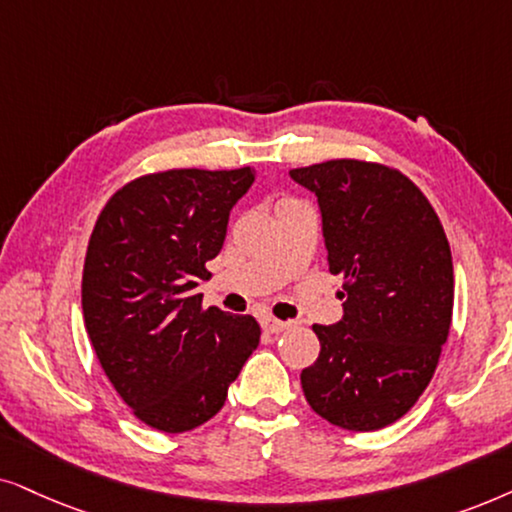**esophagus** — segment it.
Segmentation results:
<instances>
[{
  "instance_id": "34e87169",
  "label": "esophagus",
  "mask_w": 512,
  "mask_h": 512,
  "mask_svg": "<svg viewBox=\"0 0 512 512\" xmlns=\"http://www.w3.org/2000/svg\"><path fill=\"white\" fill-rule=\"evenodd\" d=\"M288 325L290 323H285V320H278V318H271V316L262 318L264 332H269V335H281L283 330H288Z\"/></svg>"
}]
</instances>
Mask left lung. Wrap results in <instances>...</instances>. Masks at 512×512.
Masks as SVG:
<instances>
[{
  "label": "left lung",
  "instance_id": "left-lung-1",
  "mask_svg": "<svg viewBox=\"0 0 512 512\" xmlns=\"http://www.w3.org/2000/svg\"><path fill=\"white\" fill-rule=\"evenodd\" d=\"M316 194L327 264L344 276V316L313 325L306 403L346 431H377L417 403L438 367L454 306L445 229L400 170L356 159L292 168Z\"/></svg>",
  "mask_w": 512,
  "mask_h": 512
}]
</instances>
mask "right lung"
Returning a JSON list of instances; mask_svg holds the SVG:
<instances>
[{
	"mask_svg": "<svg viewBox=\"0 0 512 512\" xmlns=\"http://www.w3.org/2000/svg\"><path fill=\"white\" fill-rule=\"evenodd\" d=\"M252 182L250 166L142 175L93 227L81 278L86 332L121 400L156 431L213 419L260 344L255 318L203 309L194 295Z\"/></svg>",
	"mask_w": 512,
	"mask_h": 512,
	"instance_id": "add662e5",
	"label": "right lung"
}]
</instances>
